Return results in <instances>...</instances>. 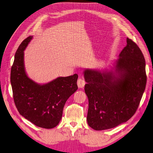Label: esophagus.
I'll return each instance as SVG.
<instances>
[{"label": "esophagus", "mask_w": 153, "mask_h": 153, "mask_svg": "<svg viewBox=\"0 0 153 153\" xmlns=\"http://www.w3.org/2000/svg\"><path fill=\"white\" fill-rule=\"evenodd\" d=\"M85 84V82L84 80V79L83 78L80 77L78 79V81H77V85H78V87L79 88H83L84 87Z\"/></svg>", "instance_id": "esophagus-1"}]
</instances>
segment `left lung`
<instances>
[{"label":"left lung","instance_id":"8db88e82","mask_svg":"<svg viewBox=\"0 0 153 153\" xmlns=\"http://www.w3.org/2000/svg\"><path fill=\"white\" fill-rule=\"evenodd\" d=\"M119 54L115 73L87 69L85 92L89 100L87 121L95 130L113 128L135 114L146 89V61L131 39Z\"/></svg>","mask_w":153,"mask_h":153}]
</instances>
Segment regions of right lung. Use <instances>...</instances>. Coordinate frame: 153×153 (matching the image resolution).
<instances>
[{
    "instance_id": "add662e5",
    "label": "right lung",
    "mask_w": 153,
    "mask_h": 153,
    "mask_svg": "<svg viewBox=\"0 0 153 153\" xmlns=\"http://www.w3.org/2000/svg\"><path fill=\"white\" fill-rule=\"evenodd\" d=\"M32 38L29 36L22 41L11 67L14 102L23 117L37 126L50 129L59 123L67 100L77 90L78 75L59 77L44 85L30 79L24 68V51Z\"/></svg>"
}]
</instances>
